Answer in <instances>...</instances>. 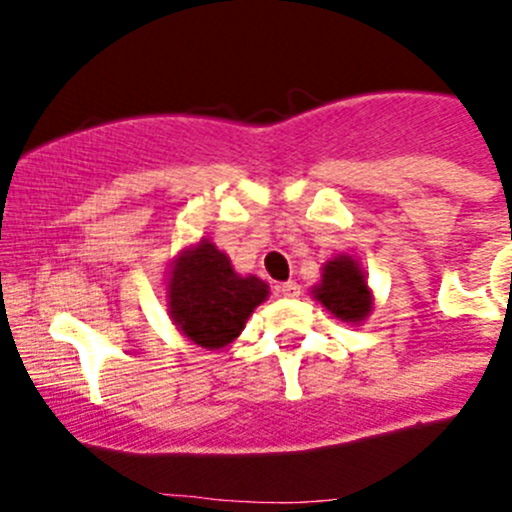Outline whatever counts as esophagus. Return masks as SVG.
<instances>
[{
    "label": "esophagus",
    "mask_w": 512,
    "mask_h": 512,
    "mask_svg": "<svg viewBox=\"0 0 512 512\" xmlns=\"http://www.w3.org/2000/svg\"><path fill=\"white\" fill-rule=\"evenodd\" d=\"M280 294L282 297H299V285L294 280H289L285 285H280Z\"/></svg>",
    "instance_id": "esophagus-1"
}]
</instances>
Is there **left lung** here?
I'll return each instance as SVG.
<instances>
[{"mask_svg":"<svg viewBox=\"0 0 512 512\" xmlns=\"http://www.w3.org/2000/svg\"><path fill=\"white\" fill-rule=\"evenodd\" d=\"M314 297L342 322H361L371 312L364 272L352 257H337L324 265L322 285L314 287Z\"/></svg>","mask_w":512,"mask_h":512,"instance_id":"obj_1","label":"left lung"}]
</instances>
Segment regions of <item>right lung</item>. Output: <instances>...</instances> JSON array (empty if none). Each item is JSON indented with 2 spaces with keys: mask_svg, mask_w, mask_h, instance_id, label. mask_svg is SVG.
<instances>
[{
  "mask_svg": "<svg viewBox=\"0 0 512 512\" xmlns=\"http://www.w3.org/2000/svg\"><path fill=\"white\" fill-rule=\"evenodd\" d=\"M168 289L173 322L190 342L205 349L230 344L267 297L265 282L237 275L230 260L208 240L178 257Z\"/></svg>",
  "mask_w": 512,
  "mask_h": 512,
  "instance_id": "right-lung-1",
  "label": "right lung"
}]
</instances>
